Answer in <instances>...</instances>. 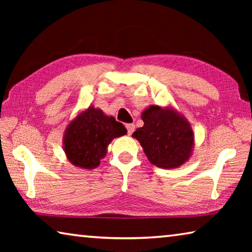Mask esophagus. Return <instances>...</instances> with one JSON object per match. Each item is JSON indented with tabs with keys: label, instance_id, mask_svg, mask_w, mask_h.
<instances>
[{
	"label": "esophagus",
	"instance_id": "obj_1",
	"mask_svg": "<svg viewBox=\"0 0 252 252\" xmlns=\"http://www.w3.org/2000/svg\"><path fill=\"white\" fill-rule=\"evenodd\" d=\"M126 129H127V134L129 135H131L132 133H133V131H134V125H126Z\"/></svg>",
	"mask_w": 252,
	"mask_h": 252
}]
</instances>
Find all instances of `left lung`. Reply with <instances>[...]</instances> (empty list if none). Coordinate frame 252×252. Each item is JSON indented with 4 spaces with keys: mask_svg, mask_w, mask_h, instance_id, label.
<instances>
[{
    "mask_svg": "<svg viewBox=\"0 0 252 252\" xmlns=\"http://www.w3.org/2000/svg\"><path fill=\"white\" fill-rule=\"evenodd\" d=\"M144 122L132 138L141 144L148 160L162 169H176L192 156L194 133L190 122L172 105H150L141 113Z\"/></svg>",
    "mask_w": 252,
    "mask_h": 252,
    "instance_id": "8db88e82",
    "label": "left lung"
}]
</instances>
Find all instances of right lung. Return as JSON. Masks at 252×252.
Segmentation results:
<instances>
[{
    "instance_id": "obj_1",
    "label": "right lung",
    "mask_w": 252,
    "mask_h": 252,
    "mask_svg": "<svg viewBox=\"0 0 252 252\" xmlns=\"http://www.w3.org/2000/svg\"><path fill=\"white\" fill-rule=\"evenodd\" d=\"M122 123L91 105L78 113L63 133V150L74 167L91 170L100 165L114 138L126 134Z\"/></svg>"
}]
</instances>
